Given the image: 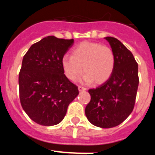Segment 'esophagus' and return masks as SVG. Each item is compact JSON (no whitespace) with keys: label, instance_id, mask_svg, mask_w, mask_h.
<instances>
[{"label":"esophagus","instance_id":"1","mask_svg":"<svg viewBox=\"0 0 155 155\" xmlns=\"http://www.w3.org/2000/svg\"><path fill=\"white\" fill-rule=\"evenodd\" d=\"M78 90H79V91H86V87H82V86H78Z\"/></svg>","mask_w":155,"mask_h":155}]
</instances>
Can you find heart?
I'll use <instances>...</instances> for the list:
<instances>
[{
  "label": "heart",
  "mask_w": 155,
  "mask_h": 155,
  "mask_svg": "<svg viewBox=\"0 0 155 155\" xmlns=\"http://www.w3.org/2000/svg\"><path fill=\"white\" fill-rule=\"evenodd\" d=\"M72 56L64 55L61 65L64 74L71 81H76L82 71L85 73L84 83L102 84L111 77L115 68V55L111 48L100 43L83 42L72 50ZM83 68H82V67Z\"/></svg>",
  "instance_id": "1"
}]
</instances>
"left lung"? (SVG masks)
Returning a JSON list of instances; mask_svg holds the SVG:
<instances>
[{
	"instance_id": "obj_1",
	"label": "left lung",
	"mask_w": 155,
	"mask_h": 155,
	"mask_svg": "<svg viewBox=\"0 0 155 155\" xmlns=\"http://www.w3.org/2000/svg\"><path fill=\"white\" fill-rule=\"evenodd\" d=\"M105 39L114 53L115 68L106 81L88 90L91 101L85 115L94 126L112 128L122 124L134 109L139 84L138 64L120 40L109 36Z\"/></svg>"
}]
</instances>
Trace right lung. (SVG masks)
<instances>
[{
  "instance_id": "add662e5",
  "label": "right lung",
  "mask_w": 155,
  "mask_h": 155,
  "mask_svg": "<svg viewBox=\"0 0 155 155\" xmlns=\"http://www.w3.org/2000/svg\"><path fill=\"white\" fill-rule=\"evenodd\" d=\"M74 42L46 36L31 45L23 57L18 77L20 102L29 118L39 125L60 124L78 95V87L65 76L61 65Z\"/></svg>"
}]
</instances>
